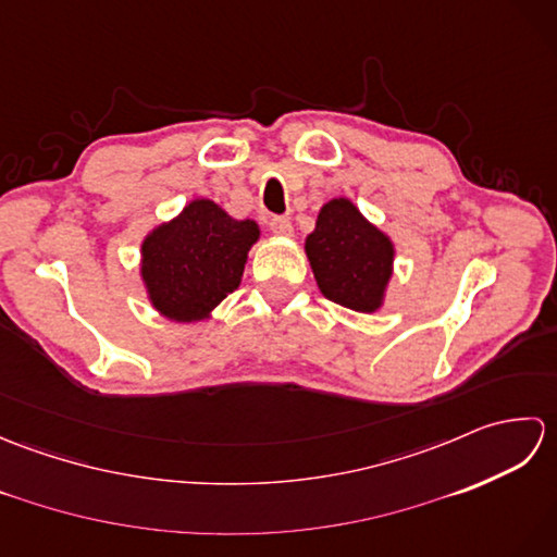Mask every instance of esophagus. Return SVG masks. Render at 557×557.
I'll list each match as a JSON object with an SVG mask.
<instances>
[{"label":"esophagus","mask_w":557,"mask_h":557,"mask_svg":"<svg viewBox=\"0 0 557 557\" xmlns=\"http://www.w3.org/2000/svg\"><path fill=\"white\" fill-rule=\"evenodd\" d=\"M270 230L280 234V236H289L292 234V222H289V218H272Z\"/></svg>","instance_id":"1"}]
</instances>
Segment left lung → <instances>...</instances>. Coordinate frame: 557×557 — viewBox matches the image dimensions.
Returning a JSON list of instances; mask_svg holds the SVG:
<instances>
[{
  "label": "left lung",
  "instance_id": "obj_1",
  "mask_svg": "<svg viewBox=\"0 0 557 557\" xmlns=\"http://www.w3.org/2000/svg\"><path fill=\"white\" fill-rule=\"evenodd\" d=\"M304 248L325 299L359 313L381 309L395 246L349 198L327 200Z\"/></svg>",
  "mask_w": 557,
  "mask_h": 557
}]
</instances>
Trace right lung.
Instances as JSON below:
<instances>
[{"label": "right lung", "mask_w": 557, "mask_h": 557, "mask_svg": "<svg viewBox=\"0 0 557 557\" xmlns=\"http://www.w3.org/2000/svg\"><path fill=\"white\" fill-rule=\"evenodd\" d=\"M260 236L253 220H234L196 198L140 244V277L152 309L176 323H196L239 287L248 248Z\"/></svg>", "instance_id": "obj_1"}]
</instances>
